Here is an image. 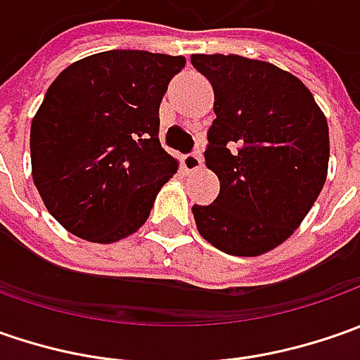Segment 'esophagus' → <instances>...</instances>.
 I'll use <instances>...</instances> for the list:
<instances>
[{"mask_svg":"<svg viewBox=\"0 0 360 360\" xmlns=\"http://www.w3.org/2000/svg\"><path fill=\"white\" fill-rule=\"evenodd\" d=\"M182 166L186 168L188 172H196L202 168V154L200 152H190L182 158Z\"/></svg>","mask_w":360,"mask_h":360,"instance_id":"34e87169","label":"esophagus"}]
</instances>
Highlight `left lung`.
Masks as SVG:
<instances>
[{
	"instance_id": "1",
	"label": "left lung",
	"mask_w": 360,
	"mask_h": 360,
	"mask_svg": "<svg viewBox=\"0 0 360 360\" xmlns=\"http://www.w3.org/2000/svg\"><path fill=\"white\" fill-rule=\"evenodd\" d=\"M214 90L206 166L220 192L194 204L196 229L218 250L258 256L300 226L325 186L328 124L297 76L260 60L194 53Z\"/></svg>"
}]
</instances>
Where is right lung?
Here are the masks:
<instances>
[{"mask_svg":"<svg viewBox=\"0 0 360 360\" xmlns=\"http://www.w3.org/2000/svg\"><path fill=\"white\" fill-rule=\"evenodd\" d=\"M186 60L112 49L68 65L32 120V176L63 229L100 244L148 220L178 162L160 146V102Z\"/></svg>","mask_w":360,"mask_h":360,"instance_id":"right-lung-1","label":"right lung"}]
</instances>
